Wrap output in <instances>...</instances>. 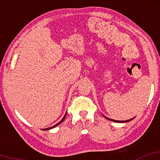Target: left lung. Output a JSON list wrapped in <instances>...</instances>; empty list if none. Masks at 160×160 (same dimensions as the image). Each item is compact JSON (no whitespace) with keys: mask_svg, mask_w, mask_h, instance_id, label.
I'll return each instance as SVG.
<instances>
[{"mask_svg":"<svg viewBox=\"0 0 160 160\" xmlns=\"http://www.w3.org/2000/svg\"><path fill=\"white\" fill-rule=\"evenodd\" d=\"M103 117H104L106 119L109 120V121H113V122H116V123H127V122L131 121H132V120H133L134 118H132V119L127 120V121H116V120H113V119H111V118H109L106 117V116H104V115H103Z\"/></svg>","mask_w":160,"mask_h":160,"instance_id":"1","label":"left lung"}]
</instances>
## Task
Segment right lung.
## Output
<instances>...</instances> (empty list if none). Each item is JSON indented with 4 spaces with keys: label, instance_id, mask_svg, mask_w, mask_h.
Wrapping results in <instances>:
<instances>
[{
    "label": "right lung",
    "instance_id": "1",
    "mask_svg": "<svg viewBox=\"0 0 160 160\" xmlns=\"http://www.w3.org/2000/svg\"><path fill=\"white\" fill-rule=\"evenodd\" d=\"M66 115H67V112H66V113H65V115H64V117H63V118H62V119L61 120V121H60L59 122V123H57V124H55V125H54V126H51V127H49V128H42V130H44V131H46V130H49V129H51V128H55V127H56V126H59V124H60V123H62V122H63V121H64V120H65V117H66Z\"/></svg>",
    "mask_w": 160,
    "mask_h": 160
}]
</instances>
